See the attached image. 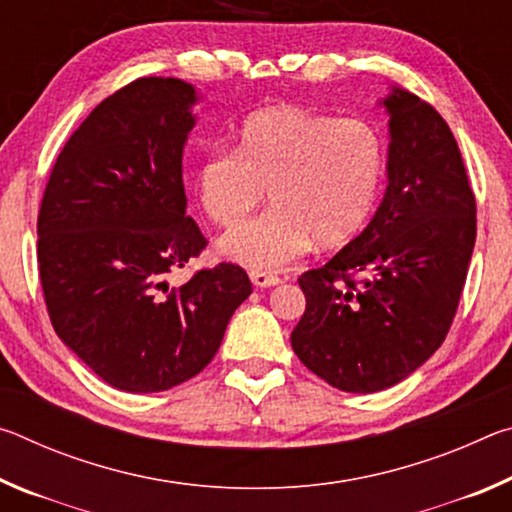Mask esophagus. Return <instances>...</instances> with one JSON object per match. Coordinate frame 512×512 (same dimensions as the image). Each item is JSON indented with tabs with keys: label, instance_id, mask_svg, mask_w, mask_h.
Segmentation results:
<instances>
[{
	"label": "esophagus",
	"instance_id": "esophagus-1",
	"mask_svg": "<svg viewBox=\"0 0 512 512\" xmlns=\"http://www.w3.org/2000/svg\"><path fill=\"white\" fill-rule=\"evenodd\" d=\"M250 282L259 289H266V287H275V284H280V277L266 271H250Z\"/></svg>",
	"mask_w": 512,
	"mask_h": 512
}]
</instances>
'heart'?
Instances as JSON below:
<instances>
[{
    "instance_id": "b5f03b06",
    "label": "heart",
    "mask_w": 512,
    "mask_h": 512,
    "mask_svg": "<svg viewBox=\"0 0 512 512\" xmlns=\"http://www.w3.org/2000/svg\"><path fill=\"white\" fill-rule=\"evenodd\" d=\"M384 142L366 119H336L273 106L244 119L235 149L198 162L194 189L216 225H235L262 203L264 214L225 232L219 250L257 271L282 268L309 246L339 248L359 235L384 178Z\"/></svg>"
}]
</instances>
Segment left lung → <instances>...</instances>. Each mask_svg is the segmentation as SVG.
<instances>
[{"label":"left lung","mask_w":512,"mask_h":512,"mask_svg":"<svg viewBox=\"0 0 512 512\" xmlns=\"http://www.w3.org/2000/svg\"><path fill=\"white\" fill-rule=\"evenodd\" d=\"M388 187L368 228L300 275L291 332L305 366L345 393H377L418 370L452 327L476 239V201L447 121L393 88Z\"/></svg>","instance_id":"8db88e82"}]
</instances>
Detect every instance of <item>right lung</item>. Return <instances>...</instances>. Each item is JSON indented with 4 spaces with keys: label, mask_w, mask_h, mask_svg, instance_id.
<instances>
[{
    "label": "right lung",
    "mask_w": 512,
    "mask_h": 512,
    "mask_svg": "<svg viewBox=\"0 0 512 512\" xmlns=\"http://www.w3.org/2000/svg\"><path fill=\"white\" fill-rule=\"evenodd\" d=\"M196 101L180 79L128 83L69 137L42 196L38 266L51 325L126 393L196 377L253 293L244 268L225 262L178 289L167 282L207 246L183 185Z\"/></svg>",
    "instance_id": "1"
}]
</instances>
